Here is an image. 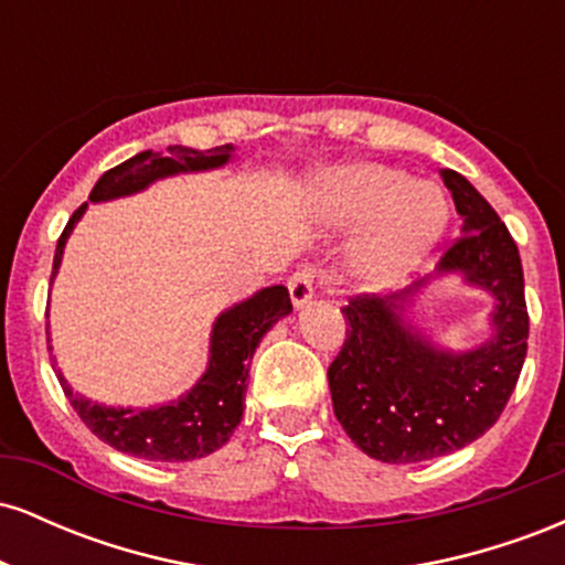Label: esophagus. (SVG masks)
Here are the masks:
<instances>
[{"instance_id": "34e87169", "label": "esophagus", "mask_w": 565, "mask_h": 565, "mask_svg": "<svg viewBox=\"0 0 565 565\" xmlns=\"http://www.w3.org/2000/svg\"><path fill=\"white\" fill-rule=\"evenodd\" d=\"M313 281H316V274L310 268H302L297 270V274L289 276L287 287H289V297L295 305H305L313 297Z\"/></svg>"}]
</instances>
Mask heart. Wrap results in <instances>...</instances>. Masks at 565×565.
Returning a JSON list of instances; mask_svg holds the SVG:
<instances>
[{"mask_svg":"<svg viewBox=\"0 0 565 565\" xmlns=\"http://www.w3.org/2000/svg\"><path fill=\"white\" fill-rule=\"evenodd\" d=\"M321 210L334 225H364L353 263L372 278L395 276L417 260L446 223V201L430 183L387 164L340 167L323 180Z\"/></svg>","mask_w":565,"mask_h":565,"instance_id":"heart-1","label":"heart"}]
</instances>
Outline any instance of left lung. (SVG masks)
<instances>
[{"label": "left lung", "mask_w": 565, "mask_h": 565, "mask_svg": "<svg viewBox=\"0 0 565 565\" xmlns=\"http://www.w3.org/2000/svg\"><path fill=\"white\" fill-rule=\"evenodd\" d=\"M440 178L465 220L440 270H459L497 297V334L465 355L427 345L395 313L423 284L391 297L353 295L342 305L348 337L327 372L334 417L380 462H425L481 438L508 406L526 359L523 268L508 225L462 174L444 170Z\"/></svg>", "instance_id": "obj_1"}]
</instances>
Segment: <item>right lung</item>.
Masks as SVG:
<instances>
[{
    "label": "right lung",
    "mask_w": 565,
    "mask_h": 565,
    "mask_svg": "<svg viewBox=\"0 0 565 565\" xmlns=\"http://www.w3.org/2000/svg\"><path fill=\"white\" fill-rule=\"evenodd\" d=\"M231 151L233 146H215L206 148V151L174 146L167 151V157L142 151L103 174L95 183L93 193H89V201L127 196V193L142 191L153 180L174 172L212 170V167L225 164L231 159ZM84 206L87 204H82L71 215L61 238H57L53 276L57 265H61L68 233L76 220L82 217ZM289 310L291 300L287 287H268L220 316L215 332H212V355L206 374L178 404L140 408V412L108 408L71 391L61 372H57V380H61L63 393H66L74 412L79 414L82 423L97 438L114 446L116 451L132 454V457L140 459H153V462H188V459L204 457V454L220 449L233 436L236 425L242 423L246 380H249V364L257 342ZM47 350L53 348L47 345Z\"/></svg>",
    "instance_id": "obj_1"
}]
</instances>
